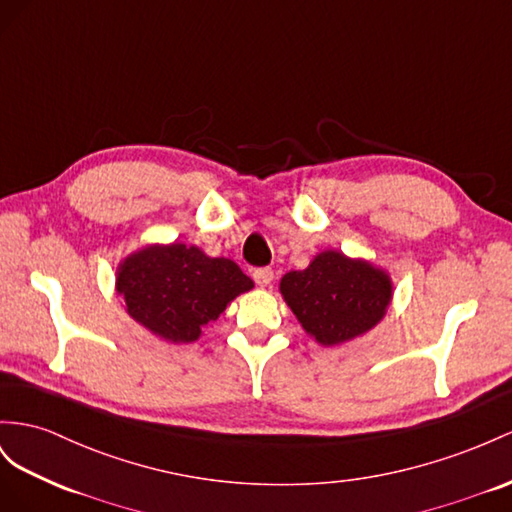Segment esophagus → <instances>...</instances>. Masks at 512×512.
<instances>
[{
  "label": "esophagus",
  "mask_w": 512,
  "mask_h": 512,
  "mask_svg": "<svg viewBox=\"0 0 512 512\" xmlns=\"http://www.w3.org/2000/svg\"><path fill=\"white\" fill-rule=\"evenodd\" d=\"M253 279H255V283L259 287H268L272 283V279H274V272H272V268H257L253 272Z\"/></svg>",
  "instance_id": "34e87169"
}]
</instances>
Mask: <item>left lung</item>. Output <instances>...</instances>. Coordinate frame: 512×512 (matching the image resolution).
<instances>
[{
	"label": "left lung",
	"instance_id": "obj_1",
	"mask_svg": "<svg viewBox=\"0 0 512 512\" xmlns=\"http://www.w3.org/2000/svg\"><path fill=\"white\" fill-rule=\"evenodd\" d=\"M279 290L318 344L339 346L383 320L393 285L389 274L370 261L324 251L305 270L287 272Z\"/></svg>",
	"mask_w": 512,
	"mask_h": 512
}]
</instances>
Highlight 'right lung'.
<instances>
[{"label": "right lung", "instance_id": "obj_1", "mask_svg": "<svg viewBox=\"0 0 512 512\" xmlns=\"http://www.w3.org/2000/svg\"><path fill=\"white\" fill-rule=\"evenodd\" d=\"M253 281L225 257H207L199 246L151 244L125 257L116 270V292L127 313L170 344H192Z\"/></svg>", "mask_w": 512, "mask_h": 512}]
</instances>
